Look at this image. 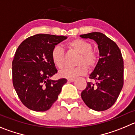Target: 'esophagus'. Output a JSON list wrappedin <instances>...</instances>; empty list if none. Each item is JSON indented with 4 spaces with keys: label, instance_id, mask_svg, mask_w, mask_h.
Wrapping results in <instances>:
<instances>
[{
    "label": "esophagus",
    "instance_id": "1",
    "mask_svg": "<svg viewBox=\"0 0 135 135\" xmlns=\"http://www.w3.org/2000/svg\"><path fill=\"white\" fill-rule=\"evenodd\" d=\"M75 80V78H70V79H68V81L69 82H74Z\"/></svg>",
    "mask_w": 135,
    "mask_h": 135
}]
</instances>
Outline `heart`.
<instances>
[{
  "mask_svg": "<svg viewBox=\"0 0 135 135\" xmlns=\"http://www.w3.org/2000/svg\"><path fill=\"white\" fill-rule=\"evenodd\" d=\"M67 46L79 54L76 59L75 67H66L60 70L59 75L62 77L75 78L80 75H85L87 72V66L93 68L97 60L96 52L92 50L90 42L80 38L74 39L67 44ZM51 60L54 65L59 69H61L64 65L65 55L64 51L60 46H55L51 51Z\"/></svg>",
  "mask_w": 135,
  "mask_h": 135,
  "instance_id": "b5f03b06",
  "label": "heart"
}]
</instances>
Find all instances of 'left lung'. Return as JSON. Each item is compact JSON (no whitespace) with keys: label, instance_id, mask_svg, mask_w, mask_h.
<instances>
[{"label":"left lung","instance_id":"1","mask_svg":"<svg viewBox=\"0 0 135 135\" xmlns=\"http://www.w3.org/2000/svg\"><path fill=\"white\" fill-rule=\"evenodd\" d=\"M80 36L94 40L98 45L100 56L89 75L94 83L88 82L86 89L81 93L82 99L93 110H107L114 104L123 86L124 65L121 52L114 41L101 32H90Z\"/></svg>","mask_w":135,"mask_h":135}]
</instances>
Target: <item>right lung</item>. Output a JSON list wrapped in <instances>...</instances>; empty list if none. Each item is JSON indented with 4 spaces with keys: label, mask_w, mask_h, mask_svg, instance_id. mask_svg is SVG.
Returning a JSON list of instances; mask_svg holds the SVG:
<instances>
[{
    "label": "right lung",
    "mask_w": 135,
    "mask_h": 135,
    "mask_svg": "<svg viewBox=\"0 0 135 135\" xmlns=\"http://www.w3.org/2000/svg\"><path fill=\"white\" fill-rule=\"evenodd\" d=\"M67 36L38 34L18 46L12 60V83L22 104L35 111L49 110L57 100L66 79H50L57 73L52 49Z\"/></svg>",
    "instance_id": "obj_1"
}]
</instances>
